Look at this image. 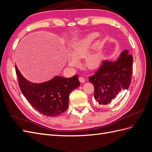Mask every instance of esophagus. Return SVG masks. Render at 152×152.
I'll list each match as a JSON object with an SVG mask.
<instances>
[{"label": "esophagus", "mask_w": 152, "mask_h": 152, "mask_svg": "<svg viewBox=\"0 0 152 152\" xmlns=\"http://www.w3.org/2000/svg\"><path fill=\"white\" fill-rule=\"evenodd\" d=\"M79 79V81L81 82V83H84V82L86 81L84 78L82 77H80Z\"/></svg>", "instance_id": "34e87169"}]
</instances>
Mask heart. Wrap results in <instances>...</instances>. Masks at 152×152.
I'll return each instance as SVG.
<instances>
[{
    "label": "heart",
    "instance_id": "1",
    "mask_svg": "<svg viewBox=\"0 0 152 152\" xmlns=\"http://www.w3.org/2000/svg\"><path fill=\"white\" fill-rule=\"evenodd\" d=\"M98 37V34H91L86 38L73 43L69 49V55L72 58L68 59V65L71 66H75L77 65L76 60L86 58L85 65L87 68L94 69L98 66L102 58L101 52L96 51L87 55Z\"/></svg>",
    "mask_w": 152,
    "mask_h": 152
}]
</instances>
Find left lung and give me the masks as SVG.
I'll return each instance as SVG.
<instances>
[{
  "mask_svg": "<svg viewBox=\"0 0 152 152\" xmlns=\"http://www.w3.org/2000/svg\"><path fill=\"white\" fill-rule=\"evenodd\" d=\"M133 58L126 50L114 62L103 61L94 74L89 77L94 85V97L100 105L111 103L121 91L128 89L132 74Z\"/></svg>",
  "mask_w": 152,
  "mask_h": 152,
  "instance_id": "left-lung-1",
  "label": "left lung"
}]
</instances>
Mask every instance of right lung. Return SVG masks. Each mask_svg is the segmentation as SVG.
<instances>
[{
    "label": "right lung",
    "mask_w": 152,
    "mask_h": 152,
    "mask_svg": "<svg viewBox=\"0 0 152 152\" xmlns=\"http://www.w3.org/2000/svg\"><path fill=\"white\" fill-rule=\"evenodd\" d=\"M15 66L21 93L36 110L48 117L57 116L66 111L70 93L80 86L77 75L70 78L54 77L42 84H31Z\"/></svg>",
    "instance_id": "right-lung-1"
}]
</instances>
